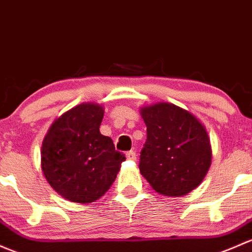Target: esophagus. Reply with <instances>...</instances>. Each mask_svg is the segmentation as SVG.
Returning <instances> with one entry per match:
<instances>
[{
	"instance_id": "1",
	"label": "esophagus",
	"mask_w": 252,
	"mask_h": 252,
	"mask_svg": "<svg viewBox=\"0 0 252 252\" xmlns=\"http://www.w3.org/2000/svg\"><path fill=\"white\" fill-rule=\"evenodd\" d=\"M126 156L129 160L136 159V153H135V151H128V152L126 153Z\"/></svg>"
}]
</instances>
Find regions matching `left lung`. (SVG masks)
Returning <instances> with one entry per match:
<instances>
[{"instance_id":"obj_1","label":"left lung","mask_w":252,"mask_h":252,"mask_svg":"<svg viewBox=\"0 0 252 252\" xmlns=\"http://www.w3.org/2000/svg\"><path fill=\"white\" fill-rule=\"evenodd\" d=\"M147 139L139 168L156 192L168 197L187 194L205 177L211 164L210 140L192 113L160 102L141 110Z\"/></svg>"}]
</instances>
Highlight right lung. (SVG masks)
<instances>
[{
    "instance_id": "right-lung-1",
    "label": "right lung",
    "mask_w": 252,
    "mask_h": 252,
    "mask_svg": "<svg viewBox=\"0 0 252 252\" xmlns=\"http://www.w3.org/2000/svg\"><path fill=\"white\" fill-rule=\"evenodd\" d=\"M104 110L96 104L71 108L52 124L42 144V170L62 197L92 203L115 181L126 156L100 134Z\"/></svg>"
}]
</instances>
